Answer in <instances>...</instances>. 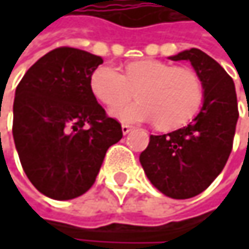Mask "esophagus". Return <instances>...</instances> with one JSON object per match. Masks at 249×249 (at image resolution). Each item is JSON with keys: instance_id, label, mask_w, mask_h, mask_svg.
Returning <instances> with one entry per match:
<instances>
[{"instance_id": "1", "label": "esophagus", "mask_w": 249, "mask_h": 249, "mask_svg": "<svg viewBox=\"0 0 249 249\" xmlns=\"http://www.w3.org/2000/svg\"><path fill=\"white\" fill-rule=\"evenodd\" d=\"M129 131H132V126L128 124H123V134H128Z\"/></svg>"}]
</instances>
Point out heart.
<instances>
[{"label": "heart", "instance_id": "1", "mask_svg": "<svg viewBox=\"0 0 249 249\" xmlns=\"http://www.w3.org/2000/svg\"><path fill=\"white\" fill-rule=\"evenodd\" d=\"M90 89L107 107L120 105L112 109L118 120L154 121L160 129L186 124L203 101V83L193 69L154 59L131 62L124 73L109 65L98 66L90 76ZM134 90L139 99L124 104Z\"/></svg>", "mask_w": 249, "mask_h": 249}]
</instances>
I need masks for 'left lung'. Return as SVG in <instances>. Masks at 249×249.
I'll return each mask as SVG.
<instances>
[{"mask_svg":"<svg viewBox=\"0 0 249 249\" xmlns=\"http://www.w3.org/2000/svg\"><path fill=\"white\" fill-rule=\"evenodd\" d=\"M170 59L192 63L203 83V107L189 125L151 135L140 161L163 195L189 199L206 190L224 170L239 112L232 77L211 56L190 49Z\"/></svg>","mask_w":249,"mask_h":249,"instance_id":"8db88e82","label":"left lung"}]
</instances>
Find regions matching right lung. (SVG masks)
<instances>
[{
	"instance_id": "right-lung-1",
	"label": "right lung",
	"mask_w": 249,
	"mask_h": 249,
	"mask_svg": "<svg viewBox=\"0 0 249 249\" xmlns=\"http://www.w3.org/2000/svg\"><path fill=\"white\" fill-rule=\"evenodd\" d=\"M104 60L57 47L23 76L14 98L13 137L33 186L56 200L86 193L108 148L123 138L121 124L98 104L90 76Z\"/></svg>"
}]
</instances>
